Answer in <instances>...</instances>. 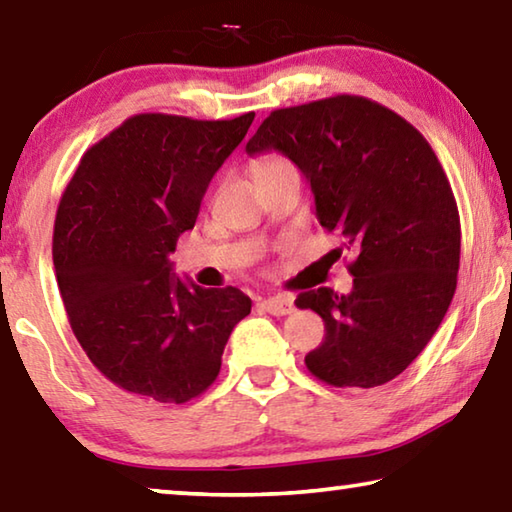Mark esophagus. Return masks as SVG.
<instances>
[{"mask_svg":"<svg viewBox=\"0 0 512 512\" xmlns=\"http://www.w3.org/2000/svg\"><path fill=\"white\" fill-rule=\"evenodd\" d=\"M259 305H262L268 314L273 316H287L293 311V298L289 296H268L259 300Z\"/></svg>","mask_w":512,"mask_h":512,"instance_id":"1","label":"esophagus"}]
</instances>
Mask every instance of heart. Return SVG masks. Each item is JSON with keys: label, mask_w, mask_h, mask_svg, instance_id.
Wrapping results in <instances>:
<instances>
[{"label": "heart", "mask_w": 512, "mask_h": 512, "mask_svg": "<svg viewBox=\"0 0 512 512\" xmlns=\"http://www.w3.org/2000/svg\"><path fill=\"white\" fill-rule=\"evenodd\" d=\"M287 173H298L296 164H293L284 153H268L262 160L255 164V178L259 180H271L287 176Z\"/></svg>", "instance_id": "heart-1"}]
</instances>
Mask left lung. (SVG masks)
I'll list each match as a JSON object with an SVG mask.
<instances>
[{
  "instance_id": "1",
  "label": "left lung",
  "mask_w": 512,
  "mask_h": 512,
  "mask_svg": "<svg viewBox=\"0 0 512 512\" xmlns=\"http://www.w3.org/2000/svg\"><path fill=\"white\" fill-rule=\"evenodd\" d=\"M271 149L305 173L336 250L354 253L350 296L320 287L296 300L325 323L307 368L336 388L386 384L431 341L456 291L461 219L443 164L418 128L357 94L273 110L246 144L250 155Z\"/></svg>"
}]
</instances>
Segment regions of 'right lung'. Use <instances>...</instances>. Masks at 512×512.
<instances>
[{"label": "right lung", "mask_w": 512, "mask_h": 512, "mask_svg": "<svg viewBox=\"0 0 512 512\" xmlns=\"http://www.w3.org/2000/svg\"><path fill=\"white\" fill-rule=\"evenodd\" d=\"M255 112L128 117L83 153L60 196L54 268L69 325L103 377L126 393L185 404L214 384L230 332L253 302L171 273L207 185Z\"/></svg>", "instance_id": "right-lung-1"}]
</instances>
